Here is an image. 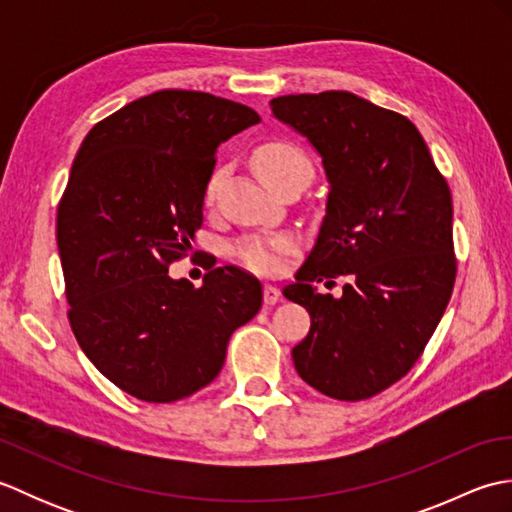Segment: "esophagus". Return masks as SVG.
<instances>
[{
    "label": "esophagus",
    "instance_id": "esophagus-1",
    "mask_svg": "<svg viewBox=\"0 0 512 512\" xmlns=\"http://www.w3.org/2000/svg\"><path fill=\"white\" fill-rule=\"evenodd\" d=\"M279 299H281L279 288L266 284V286H264V303H266V306H275V303H277Z\"/></svg>",
    "mask_w": 512,
    "mask_h": 512
}]
</instances>
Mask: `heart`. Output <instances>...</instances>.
<instances>
[{"label": "heart", "instance_id": "b5f03b06", "mask_svg": "<svg viewBox=\"0 0 512 512\" xmlns=\"http://www.w3.org/2000/svg\"><path fill=\"white\" fill-rule=\"evenodd\" d=\"M255 169L259 176L270 187L277 189L292 178L310 176L312 178V162L303 154V151L292 143H266L255 151ZM224 178V169H215L204 187V202L211 204L217 187ZM295 248V239L286 235L277 237H257L242 242L235 248V255L239 257L246 268L255 270V273H277L284 266V255Z\"/></svg>", "mask_w": 512, "mask_h": 512}]
</instances>
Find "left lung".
I'll return each instance as SVG.
<instances>
[{
    "label": "left lung",
    "mask_w": 512,
    "mask_h": 512,
    "mask_svg": "<svg viewBox=\"0 0 512 512\" xmlns=\"http://www.w3.org/2000/svg\"><path fill=\"white\" fill-rule=\"evenodd\" d=\"M319 151L330 182L317 244L284 297L310 314L297 374L336 400H365L416 365L455 284L453 202L409 118L352 92L270 101ZM346 279L339 300L313 281Z\"/></svg>",
    "instance_id": "obj_1"
}]
</instances>
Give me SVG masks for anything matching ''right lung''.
I'll list each match as a JSON object with an SVG mask.
<instances>
[{
	"mask_svg": "<svg viewBox=\"0 0 512 512\" xmlns=\"http://www.w3.org/2000/svg\"><path fill=\"white\" fill-rule=\"evenodd\" d=\"M259 121L220 96L160 90L96 123L72 162L57 211L68 319L129 396L173 402L206 387L262 308V284L235 266L211 268L200 288L169 275L202 226L217 147Z\"/></svg>",
	"mask_w": 512,
	"mask_h": 512,
	"instance_id": "obj_1",
	"label": "right lung"
}]
</instances>
